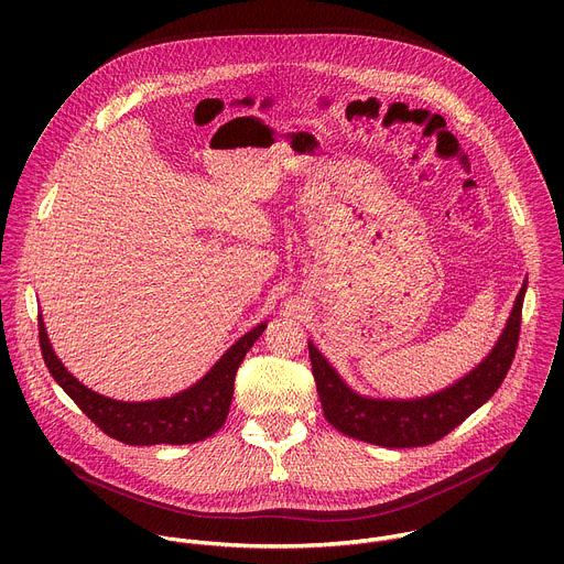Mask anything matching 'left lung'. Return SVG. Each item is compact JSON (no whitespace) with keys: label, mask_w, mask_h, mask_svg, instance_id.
<instances>
[{"label":"left lung","mask_w":564,"mask_h":564,"mask_svg":"<svg viewBox=\"0 0 564 564\" xmlns=\"http://www.w3.org/2000/svg\"><path fill=\"white\" fill-rule=\"evenodd\" d=\"M524 292L527 281L516 296L507 326L494 350L453 386L426 397L377 399L359 394L316 346L307 341L312 375L326 420L348 437L386 448L429 446L442 440L481 404H487L502 386L518 348Z\"/></svg>","instance_id":"obj_1"}]
</instances>
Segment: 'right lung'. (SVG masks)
Instances as JSON below:
<instances>
[{
  "label": "right lung",
  "instance_id": "right-lung-1",
  "mask_svg": "<svg viewBox=\"0 0 564 564\" xmlns=\"http://www.w3.org/2000/svg\"><path fill=\"white\" fill-rule=\"evenodd\" d=\"M40 348L44 364L62 390L75 401L102 433L131 446L153 444H194L214 435L227 420L234 377L246 359L248 350L263 335L268 324H259L254 330L240 337L212 370L183 392L153 401H118L105 397L85 383H79L57 359L46 337L44 318L40 314Z\"/></svg>",
  "mask_w": 564,
  "mask_h": 564
}]
</instances>
